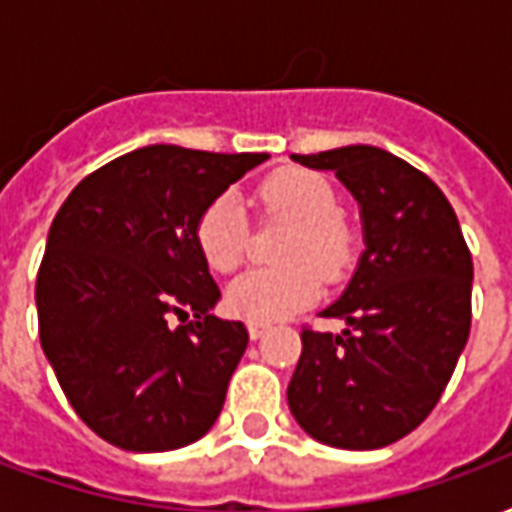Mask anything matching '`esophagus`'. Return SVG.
I'll list each match as a JSON object with an SVG mask.
<instances>
[{
	"label": "esophagus",
	"instance_id": "obj_1",
	"mask_svg": "<svg viewBox=\"0 0 512 512\" xmlns=\"http://www.w3.org/2000/svg\"><path fill=\"white\" fill-rule=\"evenodd\" d=\"M266 332H268V323L249 321V337H252V340H260Z\"/></svg>",
	"mask_w": 512,
	"mask_h": 512
}]
</instances>
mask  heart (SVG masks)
Returning <instances> with one entry per match:
<instances>
[{
	"instance_id": "1",
	"label": "heart",
	"mask_w": 512,
	"mask_h": 512,
	"mask_svg": "<svg viewBox=\"0 0 512 512\" xmlns=\"http://www.w3.org/2000/svg\"><path fill=\"white\" fill-rule=\"evenodd\" d=\"M260 202L268 213L296 224L282 246L285 266L255 268L227 288V307L246 321L274 323L310 307L321 296L323 279H340L356 255L354 230L340 216V200L329 180L312 169L285 167L260 183ZM202 260L233 274L249 252V222L235 191L216 194L194 224Z\"/></svg>"
}]
</instances>
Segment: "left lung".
I'll list each match as a JSON object with an SVG mask.
<instances>
[{"label":"left lung","instance_id":"obj_1","mask_svg":"<svg viewBox=\"0 0 512 512\" xmlns=\"http://www.w3.org/2000/svg\"><path fill=\"white\" fill-rule=\"evenodd\" d=\"M293 158L334 169L351 189L365 252L321 312L348 329H301L288 406L312 439L378 450L422 425L458 365L472 326V255L450 200L403 158L370 145Z\"/></svg>","mask_w":512,"mask_h":512}]
</instances>
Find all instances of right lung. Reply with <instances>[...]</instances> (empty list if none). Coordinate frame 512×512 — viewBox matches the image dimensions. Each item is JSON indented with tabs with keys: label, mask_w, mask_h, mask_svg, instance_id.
Masks as SVG:
<instances>
[{
	"label": "right lung",
	"mask_w": 512,
	"mask_h": 512,
	"mask_svg": "<svg viewBox=\"0 0 512 512\" xmlns=\"http://www.w3.org/2000/svg\"><path fill=\"white\" fill-rule=\"evenodd\" d=\"M266 153L147 145L95 169L54 216L40 263V345L76 414L131 452L205 436L249 343L219 301L194 224Z\"/></svg>",
	"instance_id": "right-lung-1"
}]
</instances>
